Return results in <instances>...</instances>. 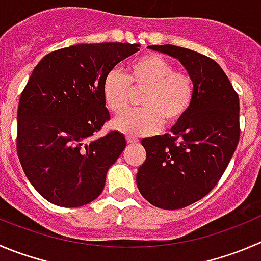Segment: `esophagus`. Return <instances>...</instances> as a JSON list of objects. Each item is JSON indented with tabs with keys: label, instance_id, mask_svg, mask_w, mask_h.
Here are the masks:
<instances>
[{
	"label": "esophagus",
	"instance_id": "1",
	"mask_svg": "<svg viewBox=\"0 0 261 261\" xmlns=\"http://www.w3.org/2000/svg\"><path fill=\"white\" fill-rule=\"evenodd\" d=\"M126 142H128L129 145H137V143L140 142V140L133 137V136H126Z\"/></svg>",
	"mask_w": 261,
	"mask_h": 261
}]
</instances>
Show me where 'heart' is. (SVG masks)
<instances>
[{"mask_svg":"<svg viewBox=\"0 0 261 261\" xmlns=\"http://www.w3.org/2000/svg\"><path fill=\"white\" fill-rule=\"evenodd\" d=\"M141 96L142 109L116 116L113 126L125 135H147L158 130L163 123L172 126L179 123L190 110L195 95L191 75L174 70L165 58L156 54L143 55L128 66V76L119 69L109 71L102 83L106 106L114 113H123L133 97Z\"/></svg>","mask_w":261,"mask_h":261,"instance_id":"heart-1","label":"heart"}]
</instances>
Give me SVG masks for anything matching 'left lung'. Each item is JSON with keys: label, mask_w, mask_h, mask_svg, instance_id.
Masks as SVG:
<instances>
[{"label": "left lung", "mask_w": 261, "mask_h": 261, "mask_svg": "<svg viewBox=\"0 0 261 261\" xmlns=\"http://www.w3.org/2000/svg\"><path fill=\"white\" fill-rule=\"evenodd\" d=\"M148 48L177 59L195 87L192 105L170 133L143 138L137 187L153 206L182 209L219 182L240 140V100L219 64L173 44Z\"/></svg>", "instance_id": "obj_1"}]
</instances>
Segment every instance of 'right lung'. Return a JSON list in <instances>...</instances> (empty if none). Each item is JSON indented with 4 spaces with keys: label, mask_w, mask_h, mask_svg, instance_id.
Returning a JSON list of instances; mask_svg holds the SVG:
<instances>
[{
    "label": "right lung",
    "mask_w": 261,
    "mask_h": 261,
    "mask_svg": "<svg viewBox=\"0 0 261 261\" xmlns=\"http://www.w3.org/2000/svg\"><path fill=\"white\" fill-rule=\"evenodd\" d=\"M140 47L79 43L46 55L34 68L17 108L16 150L28 180L48 202L78 207L102 192L126 145L118 130L93 137L110 119L103 79Z\"/></svg>",
    "instance_id": "1"
}]
</instances>
